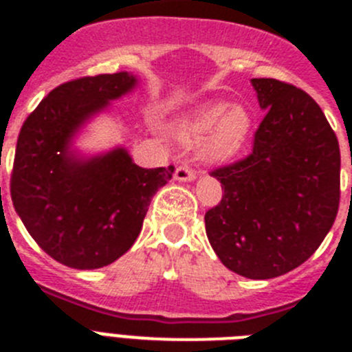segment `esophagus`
<instances>
[{"label": "esophagus", "instance_id": "34e87169", "mask_svg": "<svg viewBox=\"0 0 352 352\" xmlns=\"http://www.w3.org/2000/svg\"><path fill=\"white\" fill-rule=\"evenodd\" d=\"M174 178L178 182H192V179H195V170H192L188 166H179L174 173Z\"/></svg>", "mask_w": 352, "mask_h": 352}]
</instances>
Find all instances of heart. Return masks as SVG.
Listing matches in <instances>:
<instances>
[{"instance_id": "heart-1", "label": "heart", "mask_w": 352, "mask_h": 352, "mask_svg": "<svg viewBox=\"0 0 352 352\" xmlns=\"http://www.w3.org/2000/svg\"><path fill=\"white\" fill-rule=\"evenodd\" d=\"M252 116L243 105L213 102L194 109L176 123V135L185 144L201 141V157L220 164L236 157L247 142Z\"/></svg>"}]
</instances>
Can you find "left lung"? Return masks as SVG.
Wrapping results in <instances>:
<instances>
[{"label":"left lung","instance_id":"1","mask_svg":"<svg viewBox=\"0 0 352 352\" xmlns=\"http://www.w3.org/2000/svg\"><path fill=\"white\" fill-rule=\"evenodd\" d=\"M266 111L248 157L211 170L222 199L206 211V234L223 266L254 280L275 278L312 256L340 203V148L309 93L252 79Z\"/></svg>","mask_w":352,"mask_h":352}]
</instances>
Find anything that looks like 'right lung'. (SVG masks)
<instances>
[{"label":"right lung","mask_w":352,"mask_h":352,"mask_svg":"<svg viewBox=\"0 0 352 352\" xmlns=\"http://www.w3.org/2000/svg\"><path fill=\"white\" fill-rule=\"evenodd\" d=\"M135 84L129 72L68 80L19 132L12 203L36 245L68 268L96 270L123 256L151 197L173 178L174 166L144 169L123 148L86 160L70 149L84 121Z\"/></svg>","instance_id":"1"}]
</instances>
